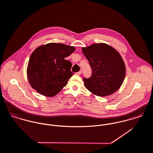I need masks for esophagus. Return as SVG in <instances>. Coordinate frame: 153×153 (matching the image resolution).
I'll return each mask as SVG.
<instances>
[{
  "label": "esophagus",
  "instance_id": "esophagus-1",
  "mask_svg": "<svg viewBox=\"0 0 153 153\" xmlns=\"http://www.w3.org/2000/svg\"><path fill=\"white\" fill-rule=\"evenodd\" d=\"M81 74H82V71H79V72H78L76 73V74L78 75H80Z\"/></svg>",
  "mask_w": 153,
  "mask_h": 153
}]
</instances>
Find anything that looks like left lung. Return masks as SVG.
I'll list each match as a JSON object with an SVG mask.
<instances>
[{"instance_id":"left-lung-1","label":"left lung","mask_w":153,"mask_h":153,"mask_svg":"<svg viewBox=\"0 0 153 153\" xmlns=\"http://www.w3.org/2000/svg\"><path fill=\"white\" fill-rule=\"evenodd\" d=\"M82 51L92 70L90 78H83L85 87L101 97L116 92L122 85L126 73L125 63L119 52L104 43L93 44L82 48Z\"/></svg>"}]
</instances>
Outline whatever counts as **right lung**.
Returning a JSON list of instances; mask_svg holds the SVG:
<instances>
[{"label":"right lung","instance_id":"1","mask_svg":"<svg viewBox=\"0 0 153 153\" xmlns=\"http://www.w3.org/2000/svg\"><path fill=\"white\" fill-rule=\"evenodd\" d=\"M75 51L73 46L54 43L37 48L31 54L27 66L31 86L46 97L59 93L74 74L71 71V62L65 58Z\"/></svg>","mask_w":153,"mask_h":153}]
</instances>
